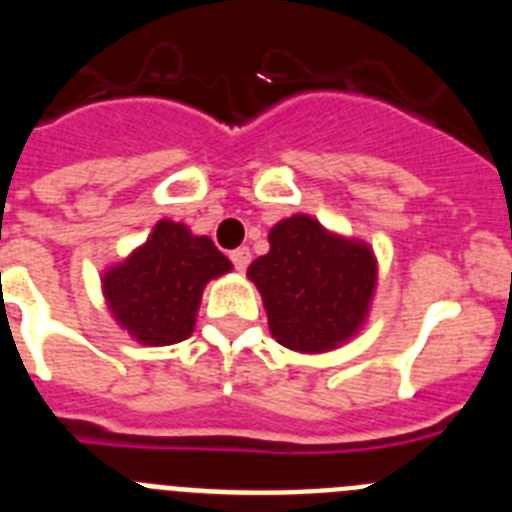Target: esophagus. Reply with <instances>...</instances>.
Returning a JSON list of instances; mask_svg holds the SVG:
<instances>
[{"label":"esophagus","mask_w":512,"mask_h":512,"mask_svg":"<svg viewBox=\"0 0 512 512\" xmlns=\"http://www.w3.org/2000/svg\"><path fill=\"white\" fill-rule=\"evenodd\" d=\"M230 261H233V266L238 271H246L248 264H251V251L246 246L235 248V251H230Z\"/></svg>","instance_id":"obj_1"}]
</instances>
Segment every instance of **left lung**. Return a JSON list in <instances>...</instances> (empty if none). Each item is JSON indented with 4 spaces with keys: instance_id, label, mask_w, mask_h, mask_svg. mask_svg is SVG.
Returning a JSON list of instances; mask_svg holds the SVG:
<instances>
[{
    "instance_id": "obj_1",
    "label": "left lung",
    "mask_w": 512,
    "mask_h": 512,
    "mask_svg": "<svg viewBox=\"0 0 512 512\" xmlns=\"http://www.w3.org/2000/svg\"><path fill=\"white\" fill-rule=\"evenodd\" d=\"M269 243V253L248 266V279L264 297L271 336L305 354L354 336L377 284L369 246L343 241L307 215L274 225Z\"/></svg>"
}]
</instances>
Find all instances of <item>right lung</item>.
I'll return each instance as SVG.
<instances>
[{"mask_svg": "<svg viewBox=\"0 0 512 512\" xmlns=\"http://www.w3.org/2000/svg\"><path fill=\"white\" fill-rule=\"evenodd\" d=\"M230 261L207 235L161 220L146 246L104 274V297L117 323L146 346L189 338L202 289L230 271Z\"/></svg>", "mask_w": 512, "mask_h": 512, "instance_id": "obj_1", "label": "right lung"}]
</instances>
